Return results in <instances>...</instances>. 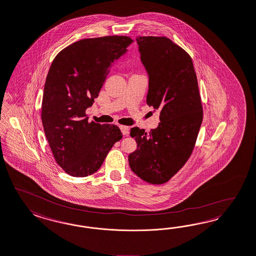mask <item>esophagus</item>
Returning a JSON list of instances; mask_svg holds the SVG:
<instances>
[{
    "mask_svg": "<svg viewBox=\"0 0 256 256\" xmlns=\"http://www.w3.org/2000/svg\"><path fill=\"white\" fill-rule=\"evenodd\" d=\"M120 130L123 133L124 135H128V132H130V128L126 126H120Z\"/></svg>",
    "mask_w": 256,
    "mask_h": 256,
    "instance_id": "obj_1",
    "label": "esophagus"
}]
</instances>
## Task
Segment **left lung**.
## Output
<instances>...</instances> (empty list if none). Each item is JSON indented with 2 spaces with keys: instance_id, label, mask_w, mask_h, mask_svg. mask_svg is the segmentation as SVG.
<instances>
[{
  "instance_id": "1",
  "label": "left lung",
  "mask_w": 256,
  "mask_h": 256,
  "mask_svg": "<svg viewBox=\"0 0 256 256\" xmlns=\"http://www.w3.org/2000/svg\"><path fill=\"white\" fill-rule=\"evenodd\" d=\"M148 76L146 103L160 110L159 126L132 128L137 150L128 155L134 174L152 184L166 182L189 159L202 122V106L190 56L166 36H137Z\"/></svg>"
}]
</instances>
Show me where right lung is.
<instances>
[{"label": "right lung", "instance_id": "1", "mask_svg": "<svg viewBox=\"0 0 256 256\" xmlns=\"http://www.w3.org/2000/svg\"><path fill=\"white\" fill-rule=\"evenodd\" d=\"M132 42L124 36L85 38L63 49L52 62L45 81L42 121L54 159L70 176L96 173L122 139L117 126L88 123L85 112L110 69Z\"/></svg>", "mask_w": 256, "mask_h": 256}]
</instances>
